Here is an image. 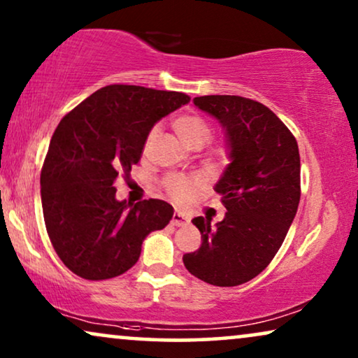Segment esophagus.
Segmentation results:
<instances>
[{
    "mask_svg": "<svg viewBox=\"0 0 358 358\" xmlns=\"http://www.w3.org/2000/svg\"><path fill=\"white\" fill-rule=\"evenodd\" d=\"M171 223H173L174 227H182V224H187V223H189V218L185 217L184 213L176 212V213L173 215V220H171Z\"/></svg>",
    "mask_w": 358,
    "mask_h": 358,
    "instance_id": "esophagus-1",
    "label": "esophagus"
}]
</instances>
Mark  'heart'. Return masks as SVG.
<instances>
[{"mask_svg":"<svg viewBox=\"0 0 358 358\" xmlns=\"http://www.w3.org/2000/svg\"><path fill=\"white\" fill-rule=\"evenodd\" d=\"M174 130L179 135V138L184 141L189 148H202L207 141L212 138L213 129L208 124L207 119L197 114H184L174 120ZM158 134V127H153L148 131L145 140V148L153 143L155 136ZM229 158V146L227 143L213 145L208 151V159L212 163H224ZM164 187L168 194L173 197L176 202L185 203L197 194L199 182L190 176L184 174H169L164 179Z\"/></svg>","mask_w":358,"mask_h":358,"instance_id":"obj_1","label":"heart"}]
</instances>
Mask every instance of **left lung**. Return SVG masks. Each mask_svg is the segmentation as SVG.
I'll return each mask as SVG.
<instances>
[{"mask_svg": "<svg viewBox=\"0 0 358 358\" xmlns=\"http://www.w3.org/2000/svg\"><path fill=\"white\" fill-rule=\"evenodd\" d=\"M194 104L224 129L231 163L215 190L228 210L222 222L197 217L202 246L184 254L187 271L217 287L257 277L280 249L300 203V153L287 125L261 102L202 96Z\"/></svg>", "mask_w": 358, "mask_h": 358, "instance_id": "1", "label": "left lung"}]
</instances>
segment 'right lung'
I'll return each mask as SVG.
<instances>
[{"instance_id": "obj_1", "label": "right lung", "mask_w": 358, "mask_h": 358, "mask_svg": "<svg viewBox=\"0 0 358 358\" xmlns=\"http://www.w3.org/2000/svg\"><path fill=\"white\" fill-rule=\"evenodd\" d=\"M189 101L184 92L110 85L60 120L42 166V210L53 249L78 277L122 275L143 239L171 222L168 202H119L114 182L140 161L151 127Z\"/></svg>"}]
</instances>
